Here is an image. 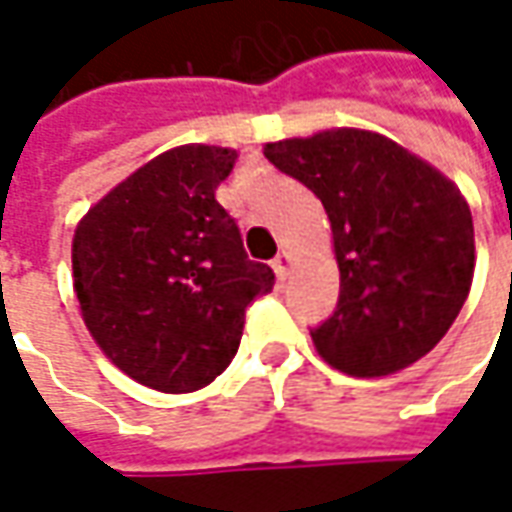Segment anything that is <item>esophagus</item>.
<instances>
[{
  "mask_svg": "<svg viewBox=\"0 0 512 512\" xmlns=\"http://www.w3.org/2000/svg\"><path fill=\"white\" fill-rule=\"evenodd\" d=\"M289 266H291L289 252H280V255L272 260V269H274V274L280 277V280H286V277H289Z\"/></svg>",
  "mask_w": 512,
  "mask_h": 512,
  "instance_id": "34e87169",
  "label": "esophagus"
}]
</instances>
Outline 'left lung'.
Wrapping results in <instances>:
<instances>
[{
	"label": "left lung",
	"instance_id": "obj_1",
	"mask_svg": "<svg viewBox=\"0 0 512 512\" xmlns=\"http://www.w3.org/2000/svg\"><path fill=\"white\" fill-rule=\"evenodd\" d=\"M323 201L340 300L311 328L320 357L351 377H385L439 343L473 283V218L428 161L368 130H326L263 147Z\"/></svg>",
	"mask_w": 512,
	"mask_h": 512
}]
</instances>
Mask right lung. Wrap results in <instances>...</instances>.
I'll return each instance as SVG.
<instances>
[{"mask_svg":"<svg viewBox=\"0 0 512 512\" xmlns=\"http://www.w3.org/2000/svg\"><path fill=\"white\" fill-rule=\"evenodd\" d=\"M235 158L206 144L161 152L73 235V289L93 340L127 377L164 394L221 377L238 354L246 306L274 286L215 198Z\"/></svg>","mask_w":512,"mask_h":512,"instance_id":"add662e5","label":"right lung"}]
</instances>
